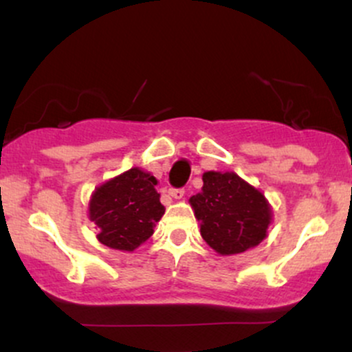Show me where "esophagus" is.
Returning a JSON list of instances; mask_svg holds the SVG:
<instances>
[{"mask_svg":"<svg viewBox=\"0 0 352 352\" xmlns=\"http://www.w3.org/2000/svg\"><path fill=\"white\" fill-rule=\"evenodd\" d=\"M170 195L173 199H182L185 195V188H170Z\"/></svg>","mask_w":352,"mask_h":352,"instance_id":"34e87169","label":"esophagus"}]
</instances>
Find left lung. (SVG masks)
<instances>
[{"label":"left lung","instance_id":"obj_1","mask_svg":"<svg viewBox=\"0 0 352 352\" xmlns=\"http://www.w3.org/2000/svg\"><path fill=\"white\" fill-rule=\"evenodd\" d=\"M200 233L220 254H236L265 240L272 210L265 197L233 172L204 173V188L190 199Z\"/></svg>","mask_w":352,"mask_h":352}]
</instances>
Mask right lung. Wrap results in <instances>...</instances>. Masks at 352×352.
<instances>
[{"label": "right lung", "mask_w": 352, "mask_h": 352, "mask_svg": "<svg viewBox=\"0 0 352 352\" xmlns=\"http://www.w3.org/2000/svg\"><path fill=\"white\" fill-rule=\"evenodd\" d=\"M151 173L131 168L96 188L89 217L100 228L99 241L114 250L132 252L152 236L165 207Z\"/></svg>", "instance_id": "right-lung-1"}]
</instances>
